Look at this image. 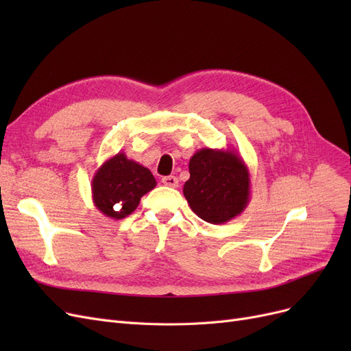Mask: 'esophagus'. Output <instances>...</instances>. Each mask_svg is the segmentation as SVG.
Listing matches in <instances>:
<instances>
[{"label":"esophagus","instance_id":"obj_1","mask_svg":"<svg viewBox=\"0 0 351 351\" xmlns=\"http://www.w3.org/2000/svg\"><path fill=\"white\" fill-rule=\"evenodd\" d=\"M162 183L168 187H178V178L176 176L162 177Z\"/></svg>","mask_w":351,"mask_h":351}]
</instances>
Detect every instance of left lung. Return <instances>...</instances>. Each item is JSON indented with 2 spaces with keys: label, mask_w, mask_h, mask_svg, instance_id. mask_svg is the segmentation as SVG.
<instances>
[{
  "label": "left lung",
  "mask_w": 351,
  "mask_h": 351,
  "mask_svg": "<svg viewBox=\"0 0 351 351\" xmlns=\"http://www.w3.org/2000/svg\"><path fill=\"white\" fill-rule=\"evenodd\" d=\"M183 193L195 214L209 224L239 217L250 200V174L234 149H199L189 162Z\"/></svg>",
  "instance_id": "1"
}]
</instances>
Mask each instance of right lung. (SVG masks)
I'll list each match as a JSON object with an SVG mask.
<instances>
[{"instance_id": "1", "label": "right lung", "mask_w": 351, "mask_h": 351, "mask_svg": "<svg viewBox=\"0 0 351 351\" xmlns=\"http://www.w3.org/2000/svg\"><path fill=\"white\" fill-rule=\"evenodd\" d=\"M156 186L146 167L119 152L107 159L92 178L93 205L105 217L123 219L139 206L141 197Z\"/></svg>"}]
</instances>
